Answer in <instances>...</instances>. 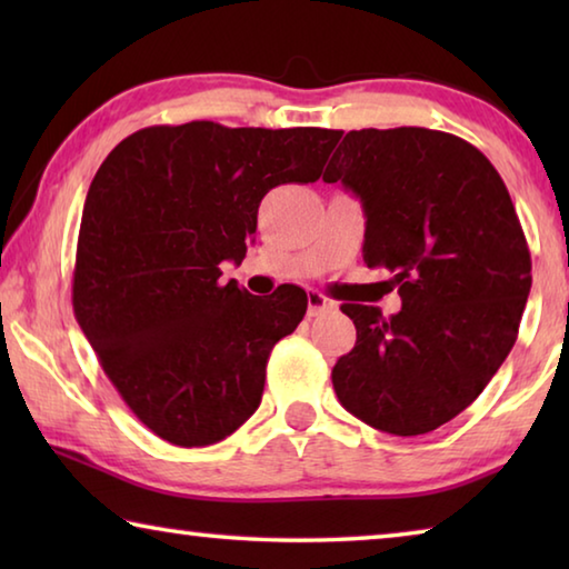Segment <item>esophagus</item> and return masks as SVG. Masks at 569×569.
<instances>
[{
  "mask_svg": "<svg viewBox=\"0 0 569 569\" xmlns=\"http://www.w3.org/2000/svg\"><path fill=\"white\" fill-rule=\"evenodd\" d=\"M336 301L329 296H323L321 291H308V316H319L326 311H333Z\"/></svg>",
  "mask_w": 569,
  "mask_h": 569,
  "instance_id": "34e87169",
  "label": "esophagus"
}]
</instances>
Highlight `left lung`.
<instances>
[{
    "mask_svg": "<svg viewBox=\"0 0 569 569\" xmlns=\"http://www.w3.org/2000/svg\"><path fill=\"white\" fill-rule=\"evenodd\" d=\"M326 182L366 213L363 261L387 268L401 311L343 303L356 346L331 381L346 411L397 437L435 431L475 401L517 341L532 258L492 162L457 134L351 130Z\"/></svg>",
    "mask_w": 569,
    "mask_h": 569,
    "instance_id": "left-lung-1",
    "label": "left lung"
}]
</instances>
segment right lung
Returning <instances> with one entry per match:
<instances>
[{
  "label": "right lung",
  "mask_w": 569,
  "mask_h": 569,
  "mask_svg": "<svg viewBox=\"0 0 569 569\" xmlns=\"http://www.w3.org/2000/svg\"><path fill=\"white\" fill-rule=\"evenodd\" d=\"M341 130L196 120L124 138L84 200L72 308L130 411L176 447L226 439L258 409L273 346L301 323L298 286L250 296L220 283L246 258L258 206L316 182Z\"/></svg>",
  "instance_id": "right-lung-1"
}]
</instances>
